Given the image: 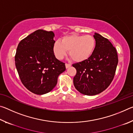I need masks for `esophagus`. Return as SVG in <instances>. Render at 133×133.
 <instances>
[{
	"label": "esophagus",
	"mask_w": 133,
	"mask_h": 133,
	"mask_svg": "<svg viewBox=\"0 0 133 133\" xmlns=\"http://www.w3.org/2000/svg\"><path fill=\"white\" fill-rule=\"evenodd\" d=\"M65 66H66V68L67 69L69 68V67H70L71 66V64H68V63H66V64H65Z\"/></svg>",
	"instance_id": "obj_1"
}]
</instances>
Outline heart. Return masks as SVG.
Returning <instances> with one entry per match:
<instances>
[{"label": "heart", "mask_w": 133, "mask_h": 133, "mask_svg": "<svg viewBox=\"0 0 133 133\" xmlns=\"http://www.w3.org/2000/svg\"><path fill=\"white\" fill-rule=\"evenodd\" d=\"M96 47V40L91 35H71L64 36L53 44L56 58L61 60L69 51V56L75 62L85 61L90 57Z\"/></svg>", "instance_id": "b5f03b06"}]
</instances>
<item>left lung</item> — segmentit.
<instances>
[{
    "mask_svg": "<svg viewBox=\"0 0 133 133\" xmlns=\"http://www.w3.org/2000/svg\"><path fill=\"white\" fill-rule=\"evenodd\" d=\"M96 47L88 59L73 64L77 71L73 78L75 88L82 94L94 96L102 93L111 84L118 64L116 49L98 33L93 36Z\"/></svg>",
    "mask_w": 133,
    "mask_h": 133,
    "instance_id": "8db88e82",
    "label": "left lung"
}]
</instances>
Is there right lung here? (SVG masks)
I'll return each mask as SVG.
<instances>
[{"label": "right lung", "instance_id": "1", "mask_svg": "<svg viewBox=\"0 0 133 133\" xmlns=\"http://www.w3.org/2000/svg\"><path fill=\"white\" fill-rule=\"evenodd\" d=\"M53 31L39 29L22 40L18 44L15 60L23 84L38 95L52 90L57 78L66 70L65 63L56 58Z\"/></svg>", "mask_w": 133, "mask_h": 133}]
</instances>
